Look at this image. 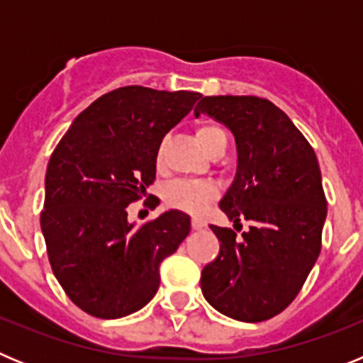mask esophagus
I'll use <instances>...</instances> for the list:
<instances>
[{"mask_svg": "<svg viewBox=\"0 0 363 363\" xmlns=\"http://www.w3.org/2000/svg\"><path fill=\"white\" fill-rule=\"evenodd\" d=\"M191 225H192V229L200 230V229H203V227H205V220H201V218L194 216V218H192V220H191Z\"/></svg>", "mask_w": 363, "mask_h": 363, "instance_id": "34e87169", "label": "esophagus"}]
</instances>
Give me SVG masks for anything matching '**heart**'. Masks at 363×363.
Masks as SVG:
<instances>
[{
  "mask_svg": "<svg viewBox=\"0 0 363 363\" xmlns=\"http://www.w3.org/2000/svg\"><path fill=\"white\" fill-rule=\"evenodd\" d=\"M196 138L200 145L203 147V150L207 154L221 142V140H227L225 133L216 127V125L203 123L196 129ZM163 156H165V142L160 145L158 152H156V163L158 167H162ZM218 198V189L214 187L209 182H200V179H179L167 187L165 191V201L171 207L176 209H182L185 213H203L209 203H213Z\"/></svg>",
  "mask_w": 363,
  "mask_h": 363,
  "instance_id": "heart-1",
  "label": "heart"
}]
</instances>
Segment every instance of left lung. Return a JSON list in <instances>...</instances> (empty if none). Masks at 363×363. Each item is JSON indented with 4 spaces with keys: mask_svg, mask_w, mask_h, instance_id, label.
Here are the masks:
<instances>
[{
    "mask_svg": "<svg viewBox=\"0 0 363 363\" xmlns=\"http://www.w3.org/2000/svg\"><path fill=\"white\" fill-rule=\"evenodd\" d=\"M227 125L238 169L220 201L242 236L211 225L220 255L201 271L205 300L240 322L280 314L306 284L322 251L327 200L318 160L289 116L256 96H205L194 108Z\"/></svg>",
    "mask_w": 363,
    "mask_h": 363,
    "instance_id": "8db88e82",
    "label": "left lung"
}]
</instances>
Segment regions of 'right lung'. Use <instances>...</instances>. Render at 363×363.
I'll return each mask as SVG.
<instances>
[{"instance_id":"1","label":"right lung","mask_w":363,"mask_h":363,"mask_svg":"<svg viewBox=\"0 0 363 363\" xmlns=\"http://www.w3.org/2000/svg\"><path fill=\"white\" fill-rule=\"evenodd\" d=\"M200 98L120 86L89 105L54 149L41 230L54 277L86 314L112 320L147 306L160 264L187 238L191 218L182 211L136 225L127 207L145 196L163 136Z\"/></svg>"}]
</instances>
